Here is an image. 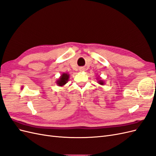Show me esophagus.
Returning a JSON list of instances; mask_svg holds the SVG:
<instances>
[{"instance_id":"1","label":"esophagus","mask_w":156,"mask_h":156,"mask_svg":"<svg viewBox=\"0 0 156 156\" xmlns=\"http://www.w3.org/2000/svg\"><path fill=\"white\" fill-rule=\"evenodd\" d=\"M84 68H80V71H81V72H83V71H84Z\"/></svg>"}]
</instances>
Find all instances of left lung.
Segmentation results:
<instances>
[{
    "mask_svg": "<svg viewBox=\"0 0 156 156\" xmlns=\"http://www.w3.org/2000/svg\"><path fill=\"white\" fill-rule=\"evenodd\" d=\"M98 83L100 84H101V85H103V84H104V81H103V80H101V79H100L99 81H98Z\"/></svg>",
    "mask_w": 156,
    "mask_h": 156,
    "instance_id": "obj_1",
    "label": "left lung"
}]
</instances>
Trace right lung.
Returning <instances> with one entry per match:
<instances>
[{
  "label": "right lung",
  "instance_id": "obj_1",
  "mask_svg": "<svg viewBox=\"0 0 156 156\" xmlns=\"http://www.w3.org/2000/svg\"><path fill=\"white\" fill-rule=\"evenodd\" d=\"M69 77V75L68 73H62L61 75V76L59 77V79L56 81V84H57V85L59 87H62L65 85V84H66L68 81Z\"/></svg>",
  "mask_w": 156,
  "mask_h": 156
}]
</instances>
